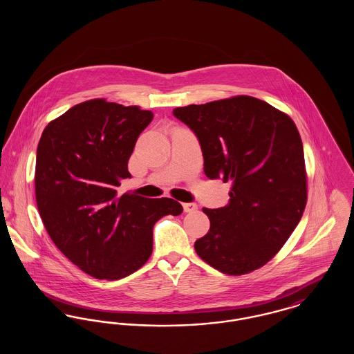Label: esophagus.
I'll return each mask as SVG.
<instances>
[{
  "instance_id": "esophagus-1",
  "label": "esophagus",
  "mask_w": 354,
  "mask_h": 354,
  "mask_svg": "<svg viewBox=\"0 0 354 354\" xmlns=\"http://www.w3.org/2000/svg\"><path fill=\"white\" fill-rule=\"evenodd\" d=\"M183 207H185V212H187V214H192L198 209V205L195 203H185Z\"/></svg>"
}]
</instances>
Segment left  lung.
<instances>
[{
	"label": "left lung",
	"instance_id": "left-lung-1",
	"mask_svg": "<svg viewBox=\"0 0 354 354\" xmlns=\"http://www.w3.org/2000/svg\"><path fill=\"white\" fill-rule=\"evenodd\" d=\"M174 115L196 135L207 178L232 185L227 205L203 208L211 227L195 251L227 274L263 267L286 244L306 204L303 142L295 122L248 95L176 107Z\"/></svg>",
	"mask_w": 354,
	"mask_h": 354
}]
</instances>
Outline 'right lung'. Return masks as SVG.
<instances>
[{"instance_id": "1", "label": "right lung", "mask_w": 354, "mask_h": 354, "mask_svg": "<svg viewBox=\"0 0 354 354\" xmlns=\"http://www.w3.org/2000/svg\"><path fill=\"white\" fill-rule=\"evenodd\" d=\"M153 114L104 100L75 104L45 127L37 147L35 201L48 234L68 260L101 280H119L151 256L153 224L178 216L169 198L119 196L140 133Z\"/></svg>"}]
</instances>
